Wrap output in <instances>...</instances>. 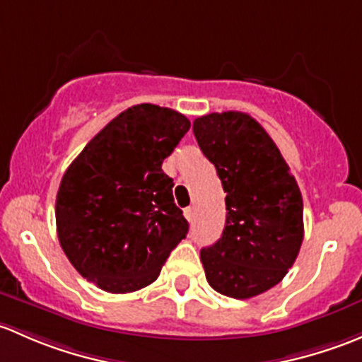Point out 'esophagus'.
Wrapping results in <instances>:
<instances>
[{
	"label": "esophagus",
	"instance_id": "obj_1",
	"mask_svg": "<svg viewBox=\"0 0 362 362\" xmlns=\"http://www.w3.org/2000/svg\"><path fill=\"white\" fill-rule=\"evenodd\" d=\"M182 212H185V218L188 219V221H193V218H195V209H193V207H186Z\"/></svg>",
	"mask_w": 362,
	"mask_h": 362
}]
</instances>
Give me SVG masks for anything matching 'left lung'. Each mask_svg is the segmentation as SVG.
Returning <instances> with one entry per match:
<instances>
[{
	"label": "left lung",
	"instance_id": "obj_1",
	"mask_svg": "<svg viewBox=\"0 0 362 362\" xmlns=\"http://www.w3.org/2000/svg\"><path fill=\"white\" fill-rule=\"evenodd\" d=\"M202 153L226 193V223L200 251L209 286L225 296H258L284 279L303 242V200L289 165L255 118L240 111L193 122Z\"/></svg>",
	"mask_w": 362,
	"mask_h": 362
}]
</instances>
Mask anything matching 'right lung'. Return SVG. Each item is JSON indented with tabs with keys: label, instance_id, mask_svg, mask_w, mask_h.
<instances>
[{
	"label": "right lung",
	"instance_id": "1",
	"mask_svg": "<svg viewBox=\"0 0 362 362\" xmlns=\"http://www.w3.org/2000/svg\"><path fill=\"white\" fill-rule=\"evenodd\" d=\"M189 125L170 107L137 104L104 127L62 176L59 242L78 274L103 291L150 286L188 233L162 162Z\"/></svg>",
	"mask_w": 362,
	"mask_h": 362
}]
</instances>
